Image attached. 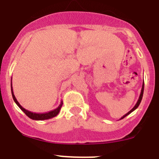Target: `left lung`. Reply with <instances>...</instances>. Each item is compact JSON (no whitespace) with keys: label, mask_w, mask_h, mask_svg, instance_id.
I'll list each match as a JSON object with an SVG mask.
<instances>
[{"label":"left lung","mask_w":159,"mask_h":159,"mask_svg":"<svg viewBox=\"0 0 159 159\" xmlns=\"http://www.w3.org/2000/svg\"><path fill=\"white\" fill-rule=\"evenodd\" d=\"M144 82H143V84H142V88H141V94H140V96H139V98H138V102H137V103H136V104H135V106L134 107L132 108V109H131V111H129V112H128V113H127L126 114H125V115H124L123 117H122L120 119V120H121V119L125 118V117H126V116H128V114H131V112H133V111H134V110H136L137 108L138 107V106H139V104H140V103H141V100H142V97H143V93H144Z\"/></svg>","instance_id":"left-lung-1"}]
</instances>
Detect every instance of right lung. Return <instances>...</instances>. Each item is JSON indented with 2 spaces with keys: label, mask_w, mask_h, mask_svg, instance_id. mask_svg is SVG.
<instances>
[{
  "label": "right lung",
  "mask_w": 159,
  "mask_h": 159,
  "mask_svg": "<svg viewBox=\"0 0 159 159\" xmlns=\"http://www.w3.org/2000/svg\"><path fill=\"white\" fill-rule=\"evenodd\" d=\"M11 94H12V97H13L14 101H15V103H16V104L19 107L20 109H21V111H22L23 112H24L25 114L26 115L29 117V118L32 119V120H48V119L52 118V117H56V116H57L58 114H59V111H60V110H61V107H62V103H62V101H61V103L59 104V106L56 109L53 110V111H49V112H48V113H44V114H37V113L31 112V111L25 109V108L21 106L19 103H18V101L17 100L16 97H15V94H14L13 88H12L11 83Z\"/></svg>",
  "instance_id": "right-lung-1"
}]
</instances>
